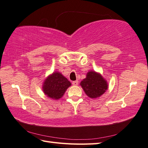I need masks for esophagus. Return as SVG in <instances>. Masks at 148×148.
<instances>
[{
	"mask_svg": "<svg viewBox=\"0 0 148 148\" xmlns=\"http://www.w3.org/2000/svg\"><path fill=\"white\" fill-rule=\"evenodd\" d=\"M72 85H73L74 86H77L78 85V81L77 80L74 81V82H72Z\"/></svg>",
	"mask_w": 148,
	"mask_h": 148,
	"instance_id": "34e87169",
	"label": "esophagus"
}]
</instances>
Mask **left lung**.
Listing matches in <instances>:
<instances>
[{"label":"left lung","mask_w":148,"mask_h":148,"mask_svg":"<svg viewBox=\"0 0 148 148\" xmlns=\"http://www.w3.org/2000/svg\"><path fill=\"white\" fill-rule=\"evenodd\" d=\"M80 83L84 92L91 99H96L105 93L108 88L106 80L99 72L90 71Z\"/></svg>","instance_id":"left-lung-1"}]
</instances>
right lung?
I'll list each match as a JSON object with an SVG mask.
<instances>
[{"label": "right lung", "mask_w": 148, "mask_h": 148, "mask_svg": "<svg viewBox=\"0 0 148 148\" xmlns=\"http://www.w3.org/2000/svg\"><path fill=\"white\" fill-rule=\"evenodd\" d=\"M71 86V83L60 72L56 71L45 78L42 85V90L48 97L58 100Z\"/></svg>", "instance_id": "add662e5"}]
</instances>
